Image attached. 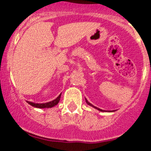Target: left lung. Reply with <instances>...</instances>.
I'll list each match as a JSON object with an SVG mask.
<instances>
[{"mask_svg": "<svg viewBox=\"0 0 151 151\" xmlns=\"http://www.w3.org/2000/svg\"><path fill=\"white\" fill-rule=\"evenodd\" d=\"M86 103H87V104H88V105H89V106H93L92 105V104H91L90 103H89V102H88V101L86 100ZM93 107H94V108H96V109H99V111H102V112H103V111H104V110H103V109H99V108H97V107H96V106H93Z\"/></svg>", "mask_w": 151, "mask_h": 151, "instance_id": "left-lung-1", "label": "left lung"}]
</instances>
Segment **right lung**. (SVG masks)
<instances>
[{
	"instance_id": "add662e5",
	"label": "right lung",
	"mask_w": 151,
	"mask_h": 151,
	"mask_svg": "<svg viewBox=\"0 0 151 151\" xmlns=\"http://www.w3.org/2000/svg\"><path fill=\"white\" fill-rule=\"evenodd\" d=\"M60 98H61V94L58 96L54 100L51 101V102H48V103H32V102H28V103L30 104L31 106L34 107H37V108H51V107H53L55 106V105H57L60 100Z\"/></svg>"
}]
</instances>
